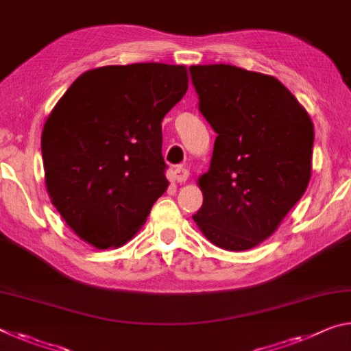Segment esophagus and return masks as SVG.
<instances>
[{
	"label": "esophagus",
	"instance_id": "34e87169",
	"mask_svg": "<svg viewBox=\"0 0 351 351\" xmlns=\"http://www.w3.org/2000/svg\"><path fill=\"white\" fill-rule=\"evenodd\" d=\"M189 178V170L184 169V167H176L175 170V180L182 184V182H186Z\"/></svg>",
	"mask_w": 351,
	"mask_h": 351
}]
</instances>
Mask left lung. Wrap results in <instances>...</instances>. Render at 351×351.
Returning a JSON list of instances; mask_svg holds the SVG:
<instances>
[{
    "mask_svg": "<svg viewBox=\"0 0 351 351\" xmlns=\"http://www.w3.org/2000/svg\"><path fill=\"white\" fill-rule=\"evenodd\" d=\"M191 75L199 112L217 132L193 220L217 247L254 248L306 192L314 125L275 76L226 64L192 65Z\"/></svg>",
    "mask_w": 351,
    "mask_h": 351,
    "instance_id": "8db88e82",
    "label": "left lung"
}]
</instances>
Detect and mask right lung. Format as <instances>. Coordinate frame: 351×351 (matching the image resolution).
<instances>
[{"label":"right lung","instance_id":"add662e5","mask_svg":"<svg viewBox=\"0 0 351 351\" xmlns=\"http://www.w3.org/2000/svg\"><path fill=\"white\" fill-rule=\"evenodd\" d=\"M187 87L186 65H106L56 103L42 131L45 186L81 241L117 248L145 223L169 187L160 123Z\"/></svg>","mask_w":351,"mask_h":351}]
</instances>
